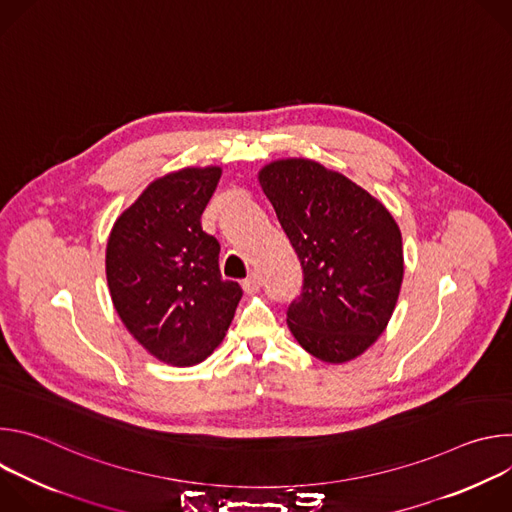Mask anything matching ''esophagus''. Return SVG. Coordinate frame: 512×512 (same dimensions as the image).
Here are the masks:
<instances>
[{"instance_id": "esophagus-1", "label": "esophagus", "mask_w": 512, "mask_h": 512, "mask_svg": "<svg viewBox=\"0 0 512 512\" xmlns=\"http://www.w3.org/2000/svg\"><path fill=\"white\" fill-rule=\"evenodd\" d=\"M261 287V275L259 273H251L247 279H243V289L247 291V294H253V291H257Z\"/></svg>"}]
</instances>
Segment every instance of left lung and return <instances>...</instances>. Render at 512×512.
Instances as JSON below:
<instances>
[{
    "label": "left lung",
    "instance_id": "obj_1",
    "mask_svg": "<svg viewBox=\"0 0 512 512\" xmlns=\"http://www.w3.org/2000/svg\"><path fill=\"white\" fill-rule=\"evenodd\" d=\"M259 184L294 247L304 285L287 326L310 354L346 362L387 328L403 281L401 231L391 212L346 176L312 160H279Z\"/></svg>",
    "mask_w": 512,
    "mask_h": 512
}]
</instances>
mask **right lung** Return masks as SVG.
<instances>
[{
	"label": "right lung",
	"instance_id": "add662e5",
	"mask_svg": "<svg viewBox=\"0 0 512 512\" xmlns=\"http://www.w3.org/2000/svg\"><path fill=\"white\" fill-rule=\"evenodd\" d=\"M221 168L158 178L117 218L107 243V283L131 336L174 367L202 362L223 342L243 289L218 269L221 245L200 216Z\"/></svg>",
	"mask_w": 512,
	"mask_h": 512
}]
</instances>
